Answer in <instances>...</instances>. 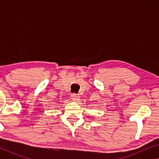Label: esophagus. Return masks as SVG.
<instances>
[{
    "label": "esophagus",
    "mask_w": 159,
    "mask_h": 159,
    "mask_svg": "<svg viewBox=\"0 0 159 159\" xmlns=\"http://www.w3.org/2000/svg\"><path fill=\"white\" fill-rule=\"evenodd\" d=\"M71 98H72L73 101H78L80 100V95L78 94H75V93H73V94H71Z\"/></svg>",
    "instance_id": "34e87169"
}]
</instances>
